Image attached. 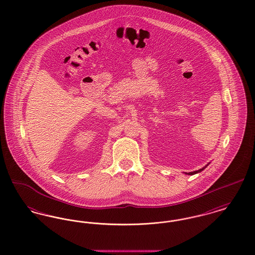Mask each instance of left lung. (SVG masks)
I'll list each match as a JSON object with an SVG mask.
<instances>
[{"mask_svg":"<svg viewBox=\"0 0 255 255\" xmlns=\"http://www.w3.org/2000/svg\"><path fill=\"white\" fill-rule=\"evenodd\" d=\"M208 164H209V163H207L206 166H204V167H203V168H201V169L197 170V171H193V172H188V173L184 172V174H185V175H195V174H197V173H200V172H202L203 170L206 169V167L208 166Z\"/></svg>","mask_w":255,"mask_h":255,"instance_id":"left-lung-1","label":"left lung"}]
</instances>
